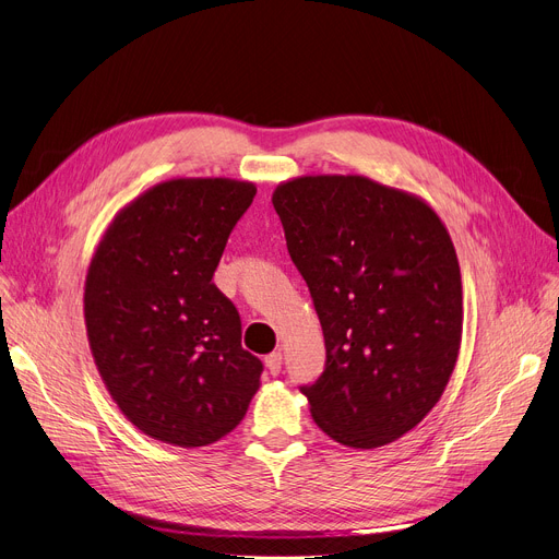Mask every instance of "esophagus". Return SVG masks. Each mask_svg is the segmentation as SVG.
<instances>
[{
    "instance_id": "obj_1",
    "label": "esophagus",
    "mask_w": 559,
    "mask_h": 559,
    "mask_svg": "<svg viewBox=\"0 0 559 559\" xmlns=\"http://www.w3.org/2000/svg\"><path fill=\"white\" fill-rule=\"evenodd\" d=\"M281 365H283L281 350H274V354H270L267 358H264V367H267V371H270L272 376H276V373L281 371Z\"/></svg>"
}]
</instances>
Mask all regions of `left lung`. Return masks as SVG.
<instances>
[{
	"instance_id": "1",
	"label": "left lung",
	"mask_w": 559,
	"mask_h": 559,
	"mask_svg": "<svg viewBox=\"0 0 559 559\" xmlns=\"http://www.w3.org/2000/svg\"><path fill=\"white\" fill-rule=\"evenodd\" d=\"M272 203L326 344L301 392L350 449L413 430L442 399L462 342V276L447 226L417 197L358 174L299 176Z\"/></svg>"
}]
</instances>
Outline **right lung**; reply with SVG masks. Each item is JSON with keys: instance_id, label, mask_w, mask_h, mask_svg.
Listing matches in <instances>:
<instances>
[{"instance_id": "right-lung-1", "label": "right lung", "mask_w": 559, "mask_h": 559, "mask_svg": "<svg viewBox=\"0 0 559 559\" xmlns=\"http://www.w3.org/2000/svg\"><path fill=\"white\" fill-rule=\"evenodd\" d=\"M253 197L249 181H163L115 215L87 267L83 317L99 376L158 442H217L260 388L262 362L242 348L240 314L213 283Z\"/></svg>"}]
</instances>
